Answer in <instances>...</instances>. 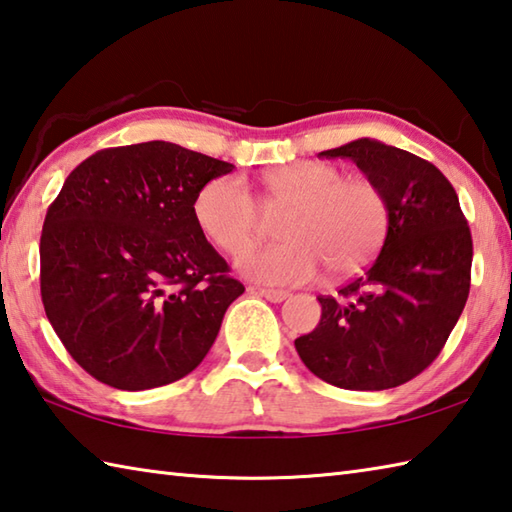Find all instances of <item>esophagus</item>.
Returning a JSON list of instances; mask_svg holds the SVG:
<instances>
[{
    "label": "esophagus",
    "mask_w": 512,
    "mask_h": 512,
    "mask_svg": "<svg viewBox=\"0 0 512 512\" xmlns=\"http://www.w3.org/2000/svg\"><path fill=\"white\" fill-rule=\"evenodd\" d=\"M248 290H250V293H257V295L266 297L268 302H273V304L284 302V299L288 297V290H279V288H257V286H250Z\"/></svg>",
    "instance_id": "obj_1"
}]
</instances>
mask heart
I'll return each mask as SVG.
<instances>
[{
	"label": "heart",
	"mask_w": 512,
	"mask_h": 512,
	"mask_svg": "<svg viewBox=\"0 0 512 512\" xmlns=\"http://www.w3.org/2000/svg\"><path fill=\"white\" fill-rule=\"evenodd\" d=\"M264 208L279 213L275 244L250 248L239 268L264 284H306L326 268L330 277L362 270L384 244L390 210L382 186L344 175L330 162H293L259 177ZM204 235L230 255L242 253L262 226L248 186L235 175L206 182L193 202Z\"/></svg>",
	"instance_id": "1"
}]
</instances>
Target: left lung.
I'll list each match as a JSON object with an SVG mask.
<instances>
[{
    "instance_id": "left-lung-1",
    "label": "left lung",
    "mask_w": 512,
    "mask_h": 512,
    "mask_svg": "<svg viewBox=\"0 0 512 512\" xmlns=\"http://www.w3.org/2000/svg\"><path fill=\"white\" fill-rule=\"evenodd\" d=\"M353 159L382 186L390 222L382 253L295 339L310 373L346 390H386L417 377L442 353L466 306L473 237L453 184L408 150L355 139L319 153Z\"/></svg>"
}]
</instances>
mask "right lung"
Masks as SVG:
<instances>
[{"label": "right lung", "mask_w": 512, "mask_h": 512, "mask_svg": "<svg viewBox=\"0 0 512 512\" xmlns=\"http://www.w3.org/2000/svg\"><path fill=\"white\" fill-rule=\"evenodd\" d=\"M235 166L170 142L97 150L48 206L39 286L70 357L119 390L173 384L202 364L244 293L193 202Z\"/></svg>", "instance_id": "add662e5"}]
</instances>
